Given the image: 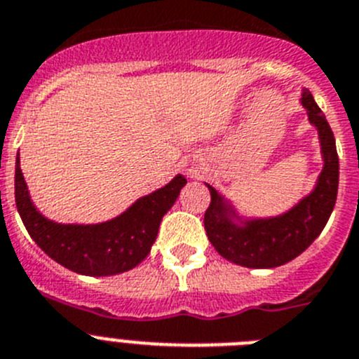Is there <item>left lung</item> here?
<instances>
[{"instance_id": "left-lung-1", "label": "left lung", "mask_w": 359, "mask_h": 359, "mask_svg": "<svg viewBox=\"0 0 359 359\" xmlns=\"http://www.w3.org/2000/svg\"><path fill=\"white\" fill-rule=\"evenodd\" d=\"M308 109V118L320 134L324 170L309 196L286 215L270 219H252L238 227L229 219L227 205L215 187H209L211 203L203 215V227L219 256L247 268H276L300 256L318 238L337 203L340 163L337 143L324 112L311 93L300 98Z\"/></svg>"}]
</instances>
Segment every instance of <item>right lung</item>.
Returning <instances> with one entry per match:
<instances>
[{
    "label": "right lung",
    "instance_id": "1",
    "mask_svg": "<svg viewBox=\"0 0 359 359\" xmlns=\"http://www.w3.org/2000/svg\"><path fill=\"white\" fill-rule=\"evenodd\" d=\"M187 180L177 175L168 186L143 196L118 218L98 225H62L34 208L25 177L15 159V205L32 240L71 272L103 277L127 272L150 254L168 209Z\"/></svg>",
    "mask_w": 359,
    "mask_h": 359
}]
</instances>
